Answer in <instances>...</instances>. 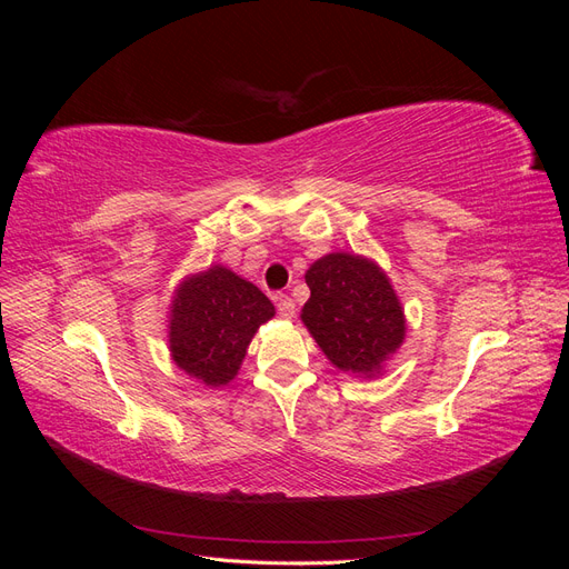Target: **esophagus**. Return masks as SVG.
<instances>
[{"label":"esophagus","mask_w":569,"mask_h":569,"mask_svg":"<svg viewBox=\"0 0 569 569\" xmlns=\"http://www.w3.org/2000/svg\"><path fill=\"white\" fill-rule=\"evenodd\" d=\"M274 301H278V313H280L282 318H287V320L295 318L297 306H295V301H291L287 295H278V297H274Z\"/></svg>","instance_id":"1"}]
</instances>
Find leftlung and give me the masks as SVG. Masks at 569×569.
<instances>
[{
  "label": "left lung",
  "mask_w": 569,
  "mask_h": 569,
  "mask_svg": "<svg viewBox=\"0 0 569 569\" xmlns=\"http://www.w3.org/2000/svg\"><path fill=\"white\" fill-rule=\"evenodd\" d=\"M311 299L301 320L330 363L377 377L399 351L406 316L385 270L366 256L327 253L306 270Z\"/></svg>",
  "instance_id": "left-lung-1"
}]
</instances>
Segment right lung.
Instances as JSON below:
<instances>
[{
	"instance_id": "add662e5",
	"label": "right lung",
	"mask_w": 569,
	"mask_h": 569,
	"mask_svg": "<svg viewBox=\"0 0 569 569\" xmlns=\"http://www.w3.org/2000/svg\"><path fill=\"white\" fill-rule=\"evenodd\" d=\"M274 306L226 266L189 274L170 303L168 343L176 366L206 387H226Z\"/></svg>"
}]
</instances>
